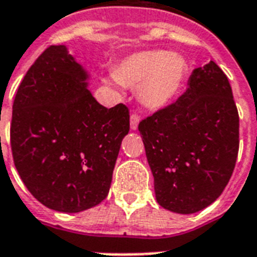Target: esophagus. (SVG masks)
I'll list each match as a JSON object with an SVG mask.
<instances>
[{
    "instance_id": "1",
    "label": "esophagus",
    "mask_w": 257,
    "mask_h": 257,
    "mask_svg": "<svg viewBox=\"0 0 257 257\" xmlns=\"http://www.w3.org/2000/svg\"><path fill=\"white\" fill-rule=\"evenodd\" d=\"M139 122H140V116L137 113H132L131 114V129L136 131L137 126H139Z\"/></svg>"
}]
</instances>
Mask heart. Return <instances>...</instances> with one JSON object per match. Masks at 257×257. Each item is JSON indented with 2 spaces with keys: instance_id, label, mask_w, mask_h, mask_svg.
Segmentation results:
<instances>
[{
  "instance_id": "heart-1",
  "label": "heart",
  "mask_w": 257,
  "mask_h": 257,
  "mask_svg": "<svg viewBox=\"0 0 257 257\" xmlns=\"http://www.w3.org/2000/svg\"><path fill=\"white\" fill-rule=\"evenodd\" d=\"M186 66L179 55L166 51H144L128 56L114 71L112 80L141 85L140 96L153 108L164 107L178 93Z\"/></svg>"
}]
</instances>
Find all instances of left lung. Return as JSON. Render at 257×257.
I'll list each match as a JSON object with an SVG mask.
<instances>
[{
    "label": "left lung",
    "instance_id": "left-lung-1",
    "mask_svg": "<svg viewBox=\"0 0 257 257\" xmlns=\"http://www.w3.org/2000/svg\"><path fill=\"white\" fill-rule=\"evenodd\" d=\"M160 206L194 214L218 199L239 152V113L226 74L215 62L197 68L174 103L141 120Z\"/></svg>",
    "mask_w": 257,
    "mask_h": 257
}]
</instances>
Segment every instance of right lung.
<instances>
[{
	"mask_svg": "<svg viewBox=\"0 0 257 257\" xmlns=\"http://www.w3.org/2000/svg\"><path fill=\"white\" fill-rule=\"evenodd\" d=\"M64 46H50L21 81L10 145L25 186L46 207L79 212L105 199L129 132L124 104L100 105Z\"/></svg>",
	"mask_w": 257,
	"mask_h": 257,
	"instance_id": "obj_1",
	"label": "right lung"
}]
</instances>
